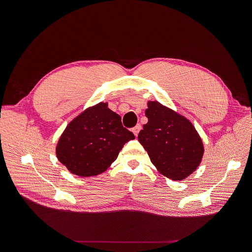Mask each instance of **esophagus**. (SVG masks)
Returning a JSON list of instances; mask_svg holds the SVG:
<instances>
[{
    "label": "esophagus",
    "mask_w": 252,
    "mask_h": 252,
    "mask_svg": "<svg viewBox=\"0 0 252 252\" xmlns=\"http://www.w3.org/2000/svg\"><path fill=\"white\" fill-rule=\"evenodd\" d=\"M141 128H142L141 125H137V126L133 128V133H134V135H135L136 137H138V134H139V131L141 130Z\"/></svg>",
    "instance_id": "esophagus-1"
}]
</instances>
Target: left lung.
Here are the masks:
<instances>
[{"mask_svg": "<svg viewBox=\"0 0 252 252\" xmlns=\"http://www.w3.org/2000/svg\"><path fill=\"white\" fill-rule=\"evenodd\" d=\"M147 105L148 123L143 126L138 140L161 175L174 181L185 180L202 160V140L185 116L158 101Z\"/></svg>", "mask_w": 252, "mask_h": 252, "instance_id": "left-lung-1", "label": "left lung"}]
</instances>
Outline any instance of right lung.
Wrapping results in <instances>:
<instances>
[{"mask_svg":"<svg viewBox=\"0 0 252 252\" xmlns=\"http://www.w3.org/2000/svg\"><path fill=\"white\" fill-rule=\"evenodd\" d=\"M135 139L122 117L100 102L79 113L60 136L56 156L71 174L98 176L111 165L124 145Z\"/></svg>","mask_w":252,"mask_h":252,"instance_id":"right-lung-1","label":"right lung"}]
</instances>
